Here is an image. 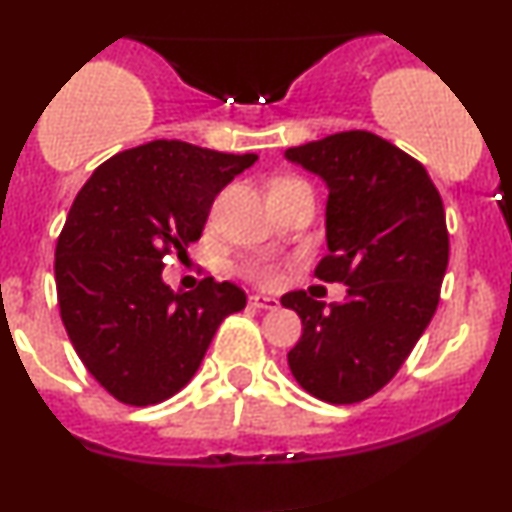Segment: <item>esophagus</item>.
<instances>
[{"label":"esophagus","instance_id":"34e87169","mask_svg":"<svg viewBox=\"0 0 512 512\" xmlns=\"http://www.w3.org/2000/svg\"><path fill=\"white\" fill-rule=\"evenodd\" d=\"M250 305L252 308H260V310H276L279 308V301L272 296H264V293H252Z\"/></svg>","mask_w":512,"mask_h":512}]
</instances>
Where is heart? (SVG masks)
<instances>
[{"label":"heart","mask_w":512,"mask_h":512,"mask_svg":"<svg viewBox=\"0 0 512 512\" xmlns=\"http://www.w3.org/2000/svg\"><path fill=\"white\" fill-rule=\"evenodd\" d=\"M279 182H286V180H279ZM243 274L248 276L250 281H255V284H260V286H272V284H276V279H279V272H276L274 264L264 262V260L245 262L243 264Z\"/></svg>","instance_id":"b5f03b06"}]
</instances>
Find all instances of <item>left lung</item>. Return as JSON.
I'll list each match as a JSON object with an SVG mask.
<instances>
[{"mask_svg": "<svg viewBox=\"0 0 512 512\" xmlns=\"http://www.w3.org/2000/svg\"><path fill=\"white\" fill-rule=\"evenodd\" d=\"M284 156L330 190V255L315 276L349 286L346 301L330 308L305 291L281 296L303 322L289 368L322 402H363L395 378L438 308L450 255L443 199L416 158L366 129Z\"/></svg>", "mask_w": 512, "mask_h": 512, "instance_id": "obj_1", "label": "left lung"}]
</instances>
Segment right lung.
<instances>
[{
  "instance_id": "obj_1",
  "label": "right lung",
  "mask_w": 512,
  "mask_h": 512,
  "mask_svg": "<svg viewBox=\"0 0 512 512\" xmlns=\"http://www.w3.org/2000/svg\"><path fill=\"white\" fill-rule=\"evenodd\" d=\"M257 161L156 139L93 170L55 250L60 315L88 373L132 407L173 397L197 373L223 317L245 308L231 281L178 293L163 257L187 255L223 187Z\"/></svg>"
}]
</instances>
